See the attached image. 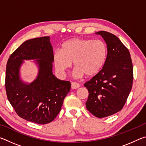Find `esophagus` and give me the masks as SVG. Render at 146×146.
Here are the masks:
<instances>
[{
    "mask_svg": "<svg viewBox=\"0 0 146 146\" xmlns=\"http://www.w3.org/2000/svg\"><path fill=\"white\" fill-rule=\"evenodd\" d=\"M79 87H80V84H79L74 82H71V88L73 89V90L74 89H77Z\"/></svg>",
    "mask_w": 146,
    "mask_h": 146,
    "instance_id": "34e87169",
    "label": "esophagus"
}]
</instances>
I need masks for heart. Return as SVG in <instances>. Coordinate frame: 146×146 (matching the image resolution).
Masks as SVG:
<instances>
[{"label": "heart", "mask_w": 146, "mask_h": 146, "mask_svg": "<svg viewBox=\"0 0 146 146\" xmlns=\"http://www.w3.org/2000/svg\"><path fill=\"white\" fill-rule=\"evenodd\" d=\"M107 55V45L104 41L73 38L64 42L60 51L54 53L53 62L60 75L65 73L73 62L75 77L80 78L84 75L90 77L97 75L102 70Z\"/></svg>", "instance_id": "b5f03b06"}]
</instances>
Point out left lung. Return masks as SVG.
<instances>
[{"label": "left lung", "instance_id": "1", "mask_svg": "<svg viewBox=\"0 0 146 146\" xmlns=\"http://www.w3.org/2000/svg\"><path fill=\"white\" fill-rule=\"evenodd\" d=\"M108 48L106 63L102 70L84 84L89 96L86 108L98 118L112 115L122 110L132 88L133 64L128 49L117 36L100 31Z\"/></svg>", "mask_w": 146, "mask_h": 146}]
</instances>
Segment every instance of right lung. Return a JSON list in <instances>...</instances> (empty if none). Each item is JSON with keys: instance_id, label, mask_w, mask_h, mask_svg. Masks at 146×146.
I'll return each instance as SVG.
<instances>
[{"instance_id": "obj_1", "label": "right lung", "mask_w": 146, "mask_h": 146, "mask_svg": "<svg viewBox=\"0 0 146 146\" xmlns=\"http://www.w3.org/2000/svg\"><path fill=\"white\" fill-rule=\"evenodd\" d=\"M39 73L28 85L19 78L24 60H33ZM53 51L49 36L32 38L22 44L9 56L6 65V87L9 102L20 117L38 124L52 122L60 111L71 89L69 81L59 80L52 72Z\"/></svg>"}]
</instances>
